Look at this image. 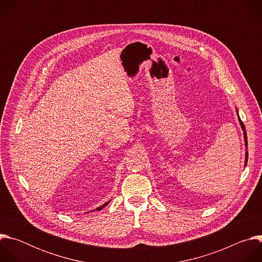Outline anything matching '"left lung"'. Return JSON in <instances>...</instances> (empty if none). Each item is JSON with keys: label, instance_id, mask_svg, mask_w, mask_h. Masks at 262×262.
Segmentation results:
<instances>
[{"label": "left lung", "instance_id": "obj_1", "mask_svg": "<svg viewBox=\"0 0 262 262\" xmlns=\"http://www.w3.org/2000/svg\"><path fill=\"white\" fill-rule=\"evenodd\" d=\"M239 119V118H238ZM239 123H241V126H242V128H243V130H244V136H245V142H246V146H248V142H247V134H246V128H245V125H244V123H243V121L239 119ZM247 162H248V152H246V164H247Z\"/></svg>", "mask_w": 262, "mask_h": 262}]
</instances>
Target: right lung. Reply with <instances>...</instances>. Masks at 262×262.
I'll return each mask as SVG.
<instances>
[{
  "label": "right lung",
  "instance_id": "obj_1",
  "mask_svg": "<svg viewBox=\"0 0 262 262\" xmlns=\"http://www.w3.org/2000/svg\"><path fill=\"white\" fill-rule=\"evenodd\" d=\"M108 202H110V201H108ZM108 202H106V203H104V204H103V205H101V206H100V207H98V208H96V210H100V209H102V208H103V207H104V206H106V205H107V204H108Z\"/></svg>",
  "mask_w": 262,
  "mask_h": 262
}]
</instances>
